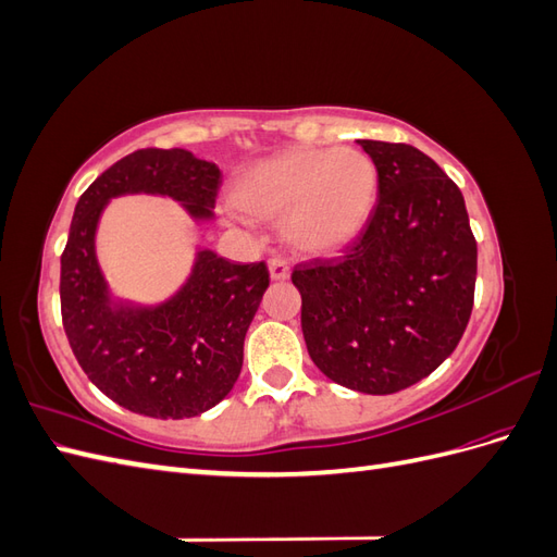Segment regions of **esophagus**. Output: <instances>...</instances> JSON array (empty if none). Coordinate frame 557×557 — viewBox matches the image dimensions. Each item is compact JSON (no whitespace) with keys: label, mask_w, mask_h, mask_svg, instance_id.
I'll return each instance as SVG.
<instances>
[{"label":"esophagus","mask_w":557,"mask_h":557,"mask_svg":"<svg viewBox=\"0 0 557 557\" xmlns=\"http://www.w3.org/2000/svg\"><path fill=\"white\" fill-rule=\"evenodd\" d=\"M269 274H272L274 281H285L290 276V264L283 256H274L269 260Z\"/></svg>","instance_id":"34e87169"}]
</instances>
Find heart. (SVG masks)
<instances>
[{"instance_id": "obj_1", "label": "heart", "mask_w": 557, "mask_h": 557, "mask_svg": "<svg viewBox=\"0 0 557 557\" xmlns=\"http://www.w3.org/2000/svg\"><path fill=\"white\" fill-rule=\"evenodd\" d=\"M379 174L356 148H299L267 158L239 178V207L284 215L290 242L307 252L348 244L374 209Z\"/></svg>"}]
</instances>
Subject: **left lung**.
Masks as SVG:
<instances>
[{
  "label": "left lung",
  "instance_id": "1",
  "mask_svg": "<svg viewBox=\"0 0 557 557\" xmlns=\"http://www.w3.org/2000/svg\"><path fill=\"white\" fill-rule=\"evenodd\" d=\"M379 199L339 258L293 269L301 332L334 383L391 395L430 376L462 339L474 307L476 239L465 197L409 144L358 141Z\"/></svg>",
  "mask_w": 557,
  "mask_h": 557
}]
</instances>
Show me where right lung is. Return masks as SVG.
Wrapping results in <instances>:
<instances>
[{"label": "right lung", "instance_id": "right-lung-1", "mask_svg": "<svg viewBox=\"0 0 557 557\" xmlns=\"http://www.w3.org/2000/svg\"><path fill=\"white\" fill-rule=\"evenodd\" d=\"M221 183V170L188 150L141 148L97 176L76 205L60 269L62 325L83 372L134 413L190 418L232 391L269 269L199 250L193 276L166 305L115 309L95 258L99 213L111 197L158 193L183 201L195 218H211Z\"/></svg>", "mask_w": 557, "mask_h": 557}]
</instances>
